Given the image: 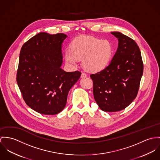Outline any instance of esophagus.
<instances>
[{
    "mask_svg": "<svg viewBox=\"0 0 160 160\" xmlns=\"http://www.w3.org/2000/svg\"><path fill=\"white\" fill-rule=\"evenodd\" d=\"M87 77V75L85 73H82L81 74V77L82 78H85V77Z\"/></svg>",
    "mask_w": 160,
    "mask_h": 160,
    "instance_id": "1",
    "label": "esophagus"
}]
</instances>
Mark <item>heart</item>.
<instances>
[{
  "instance_id": "b5f03b06",
  "label": "heart",
  "mask_w": 160,
  "mask_h": 160,
  "mask_svg": "<svg viewBox=\"0 0 160 160\" xmlns=\"http://www.w3.org/2000/svg\"><path fill=\"white\" fill-rule=\"evenodd\" d=\"M71 50L65 52L66 62L70 66H76L78 59H82L83 66L92 72L104 69L113 53V48L109 40L89 36L75 38L72 42Z\"/></svg>"
}]
</instances>
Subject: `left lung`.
Listing matches in <instances>:
<instances>
[{"mask_svg": "<svg viewBox=\"0 0 160 160\" xmlns=\"http://www.w3.org/2000/svg\"><path fill=\"white\" fill-rule=\"evenodd\" d=\"M118 40L117 50L109 65L90 77L94 98L99 108L113 112L124 109L136 98L143 64L140 49L128 36L112 32Z\"/></svg>", "mask_w": 160, "mask_h": 160, "instance_id": "obj_1", "label": "left lung"}]
</instances>
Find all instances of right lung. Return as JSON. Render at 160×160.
Segmentation results:
<instances>
[{"instance_id":"right-lung-1","label":"right lung","mask_w":160,"mask_h":160,"mask_svg":"<svg viewBox=\"0 0 160 160\" xmlns=\"http://www.w3.org/2000/svg\"><path fill=\"white\" fill-rule=\"evenodd\" d=\"M67 36L40 32L22 45L17 82L26 104L43 115H56L66 105L68 94L80 72L64 71L62 43Z\"/></svg>"}]
</instances>
